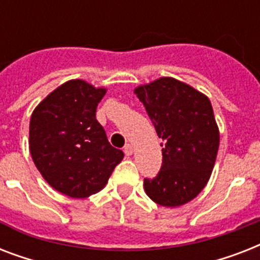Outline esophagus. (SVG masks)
<instances>
[{
    "instance_id": "1",
    "label": "esophagus",
    "mask_w": 260,
    "mask_h": 260,
    "mask_svg": "<svg viewBox=\"0 0 260 260\" xmlns=\"http://www.w3.org/2000/svg\"><path fill=\"white\" fill-rule=\"evenodd\" d=\"M124 152H125L126 156H129V155H132V152H134V148H132L131 144H125V147H124Z\"/></svg>"
}]
</instances>
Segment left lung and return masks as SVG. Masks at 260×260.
Instances as JSON below:
<instances>
[{
    "mask_svg": "<svg viewBox=\"0 0 260 260\" xmlns=\"http://www.w3.org/2000/svg\"><path fill=\"white\" fill-rule=\"evenodd\" d=\"M135 94L163 140L160 171L144 178V190L159 205H183L205 187L216 162L220 135L212 104L173 78L139 86Z\"/></svg>",
    "mask_w": 260,
    "mask_h": 260,
    "instance_id": "left-lung-1",
    "label": "left lung"
}]
</instances>
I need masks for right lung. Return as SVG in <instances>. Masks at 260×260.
Returning a JSON list of instances; mask_svg holds the SVG:
<instances>
[{"label": "right lung", "mask_w": 260, "mask_h": 260, "mask_svg": "<svg viewBox=\"0 0 260 260\" xmlns=\"http://www.w3.org/2000/svg\"><path fill=\"white\" fill-rule=\"evenodd\" d=\"M81 79L63 83L32 113L29 150L35 165L55 190L85 198L106 185L124 152L110 146L95 110L105 95Z\"/></svg>", "instance_id": "obj_1"}]
</instances>
